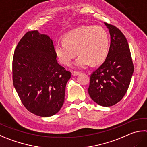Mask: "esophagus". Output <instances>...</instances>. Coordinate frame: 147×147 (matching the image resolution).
Segmentation results:
<instances>
[{
	"label": "esophagus",
	"instance_id": "1",
	"mask_svg": "<svg viewBox=\"0 0 147 147\" xmlns=\"http://www.w3.org/2000/svg\"><path fill=\"white\" fill-rule=\"evenodd\" d=\"M80 74V72H79V71H72V74H73V76H77Z\"/></svg>",
	"mask_w": 147,
	"mask_h": 147
}]
</instances>
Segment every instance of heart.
<instances>
[{
  "instance_id": "obj_1",
  "label": "heart",
  "mask_w": 147,
  "mask_h": 147,
  "mask_svg": "<svg viewBox=\"0 0 147 147\" xmlns=\"http://www.w3.org/2000/svg\"><path fill=\"white\" fill-rule=\"evenodd\" d=\"M109 45L108 34L103 28L84 26L67 33L63 41L55 45V52L60 62L65 65L70 64L78 53L74 64L83 68L90 63L97 65L102 62L108 54Z\"/></svg>"
}]
</instances>
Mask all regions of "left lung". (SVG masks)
Here are the masks:
<instances>
[{"mask_svg": "<svg viewBox=\"0 0 147 147\" xmlns=\"http://www.w3.org/2000/svg\"><path fill=\"white\" fill-rule=\"evenodd\" d=\"M111 34V46L104 62L90 75L88 88L91 99L103 107L121 101L128 90L134 72L130 48L119 29L105 22Z\"/></svg>", "mask_w": 147, "mask_h": 147, "instance_id": "1", "label": "left lung"}]
</instances>
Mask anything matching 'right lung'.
<instances>
[{
	"label": "right lung",
	"mask_w": 147,
	"mask_h": 147,
	"mask_svg": "<svg viewBox=\"0 0 147 147\" xmlns=\"http://www.w3.org/2000/svg\"><path fill=\"white\" fill-rule=\"evenodd\" d=\"M51 39L28 31L18 42L12 63L13 83L24 106L36 116L57 114L64 102L70 71L58 63Z\"/></svg>",
	"instance_id": "obj_1"
}]
</instances>
